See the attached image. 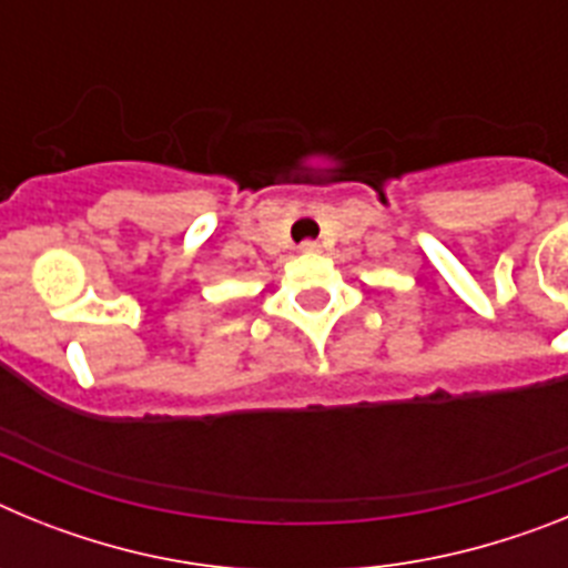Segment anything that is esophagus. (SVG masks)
Segmentation results:
<instances>
[{"mask_svg":"<svg viewBox=\"0 0 568 568\" xmlns=\"http://www.w3.org/2000/svg\"><path fill=\"white\" fill-rule=\"evenodd\" d=\"M318 241H304V244H301V253H318Z\"/></svg>","mask_w":568,"mask_h":568,"instance_id":"esophagus-1","label":"esophagus"}]
</instances>
